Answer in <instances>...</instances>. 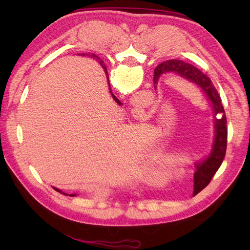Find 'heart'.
<instances>
[{
    "mask_svg": "<svg viewBox=\"0 0 250 250\" xmlns=\"http://www.w3.org/2000/svg\"><path fill=\"white\" fill-rule=\"evenodd\" d=\"M173 168H174V163L173 162H167V164H164L163 167H162L163 171L167 172V173H172Z\"/></svg>",
    "mask_w": 250,
    "mask_h": 250,
    "instance_id": "b5f03b06",
    "label": "heart"
}]
</instances>
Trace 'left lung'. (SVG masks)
Returning a JSON list of instances; mask_svg holds the SVG:
<instances>
[{
	"mask_svg": "<svg viewBox=\"0 0 250 250\" xmlns=\"http://www.w3.org/2000/svg\"><path fill=\"white\" fill-rule=\"evenodd\" d=\"M167 73H175L178 76L187 79L188 82L195 83L210 102L215 115V139L213 149H211L208 157L204 159L202 162L195 164L193 182V195H195L210 183L211 178L218 171L225 159L228 140L227 116L218 91H217L209 77L206 76L204 73H202L199 68L189 64V63L176 59L162 62L161 64H159L155 68V75H153L155 87H157L156 84L158 83L159 78L162 74Z\"/></svg>",
	"mask_w": 250,
	"mask_h": 250,
	"instance_id": "left-lung-1",
	"label": "left lung"
}]
</instances>
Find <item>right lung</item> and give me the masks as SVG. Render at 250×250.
<instances>
[{"label": "right lung", "mask_w": 250, "mask_h": 250, "mask_svg": "<svg viewBox=\"0 0 250 250\" xmlns=\"http://www.w3.org/2000/svg\"><path fill=\"white\" fill-rule=\"evenodd\" d=\"M92 56H93V57H97V56H94V55H92ZM100 64H101V65H102V67L104 68V71H105V74H106V75H107V71H106V67H105V66L103 65V61H101V62H100ZM107 76H108V75H107ZM109 87H110V86H109ZM110 93H111V90H110ZM111 97H113V99H114V100L116 101V102H117V103H118L119 105H121V102H120V101H119L118 99H117V98L115 97V95H114L113 93H111ZM54 189H55V190H57V191H59V192H60V193H63V192H62V191H61V190H59V189H57V188H55V187H54ZM63 194H65V193H63ZM65 195H66V194H65ZM75 195H76V194H72L71 196H75Z\"/></svg>", "instance_id": "add662e5"}]
</instances>
